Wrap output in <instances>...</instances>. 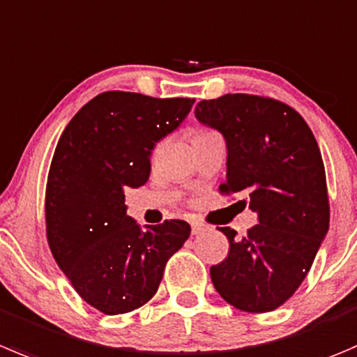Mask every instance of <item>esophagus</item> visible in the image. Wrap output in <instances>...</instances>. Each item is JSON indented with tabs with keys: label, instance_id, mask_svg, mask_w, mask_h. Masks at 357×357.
Instances as JSON below:
<instances>
[{
	"label": "esophagus",
	"instance_id": "esophagus-1",
	"mask_svg": "<svg viewBox=\"0 0 357 357\" xmlns=\"http://www.w3.org/2000/svg\"><path fill=\"white\" fill-rule=\"evenodd\" d=\"M204 225L202 223H199V221H192V234L193 235H199L200 231H204Z\"/></svg>",
	"mask_w": 357,
	"mask_h": 357
}]
</instances>
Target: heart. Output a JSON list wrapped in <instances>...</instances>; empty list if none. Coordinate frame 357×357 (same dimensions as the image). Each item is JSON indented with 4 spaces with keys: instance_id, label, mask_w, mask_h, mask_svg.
I'll return each instance as SVG.
<instances>
[{
    "instance_id": "heart-1",
    "label": "heart",
    "mask_w": 357,
    "mask_h": 357,
    "mask_svg": "<svg viewBox=\"0 0 357 357\" xmlns=\"http://www.w3.org/2000/svg\"><path fill=\"white\" fill-rule=\"evenodd\" d=\"M204 134H211V130H199V132H197L195 136H204Z\"/></svg>"
}]
</instances>
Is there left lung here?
Listing matches in <instances>:
<instances>
[{
    "instance_id": "8db88e82",
    "label": "left lung",
    "mask_w": 357,
    "mask_h": 357,
    "mask_svg": "<svg viewBox=\"0 0 357 357\" xmlns=\"http://www.w3.org/2000/svg\"><path fill=\"white\" fill-rule=\"evenodd\" d=\"M195 116L227 141V181L220 192L245 195L238 202L259 221L244 237L220 228L230 251L211 266L213 284L235 309L271 312L300 288L330 228L317 141L298 112L261 96L200 101Z\"/></svg>"
}]
</instances>
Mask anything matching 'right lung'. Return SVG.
Returning a JSON list of instances; mask_svg holds the SVG:
<instances>
[{"mask_svg": "<svg viewBox=\"0 0 357 357\" xmlns=\"http://www.w3.org/2000/svg\"><path fill=\"white\" fill-rule=\"evenodd\" d=\"M193 102L102 92L59 139L45 193L48 245L76 293L102 314L144 305L157 293L167 259L190 237L181 220L143 230L127 216L123 192L148 181L151 150L178 129Z\"/></svg>", "mask_w": 357, "mask_h": 357, "instance_id": "right-lung-1", "label": "right lung"}]
</instances>
